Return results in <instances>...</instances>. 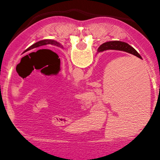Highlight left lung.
<instances>
[{
	"label": "left lung",
	"mask_w": 160,
	"mask_h": 160,
	"mask_svg": "<svg viewBox=\"0 0 160 160\" xmlns=\"http://www.w3.org/2000/svg\"><path fill=\"white\" fill-rule=\"evenodd\" d=\"M46 45H52V46H57V47L61 48V49H63V46L60 44L59 42H58L55 41V40H52V39H43L41 40L39 42H37L34 43L33 45L29 46L26 50H25L24 52H26L28 50H31L32 49H35V48H38L39 46H46Z\"/></svg>",
	"instance_id": "8db88e82"
}]
</instances>
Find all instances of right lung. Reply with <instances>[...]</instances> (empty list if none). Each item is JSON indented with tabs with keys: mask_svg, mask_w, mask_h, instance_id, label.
Returning <instances> with one entry per match:
<instances>
[{
	"mask_svg": "<svg viewBox=\"0 0 160 160\" xmlns=\"http://www.w3.org/2000/svg\"><path fill=\"white\" fill-rule=\"evenodd\" d=\"M106 50H118V51H123L125 52L134 55V56H137L139 59H142V56H140L139 53L134 49L133 47H132L130 45L125 42L111 41L103 43L98 49L97 54H98L99 52H102L106 51Z\"/></svg>",
	"mask_w": 160,
	"mask_h": 160,
	"instance_id": "add662e5",
	"label": "right lung"
}]
</instances>
